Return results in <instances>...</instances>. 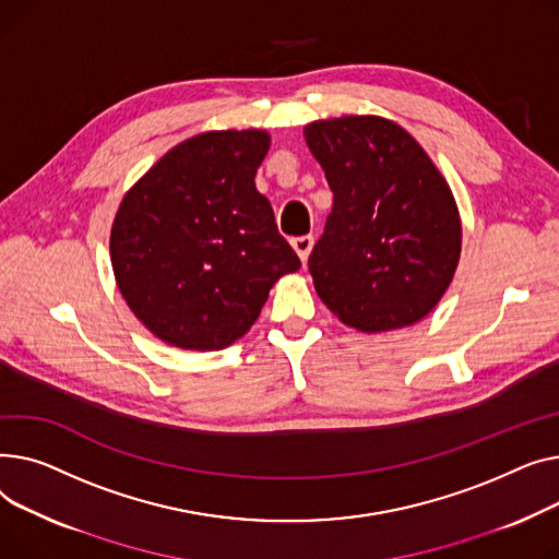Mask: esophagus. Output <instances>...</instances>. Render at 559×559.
<instances>
[{
	"instance_id": "obj_1",
	"label": "esophagus",
	"mask_w": 559,
	"mask_h": 559,
	"mask_svg": "<svg viewBox=\"0 0 559 559\" xmlns=\"http://www.w3.org/2000/svg\"><path fill=\"white\" fill-rule=\"evenodd\" d=\"M290 246H293L295 252H298V257H300L302 261H307V259H309V252H311V248H313V237H311V235L295 237V239L290 241Z\"/></svg>"
}]
</instances>
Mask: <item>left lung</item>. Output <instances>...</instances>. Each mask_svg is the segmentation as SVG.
Here are the masks:
<instances>
[{"label":"left lung","instance_id":"obj_1","mask_svg":"<svg viewBox=\"0 0 559 559\" xmlns=\"http://www.w3.org/2000/svg\"><path fill=\"white\" fill-rule=\"evenodd\" d=\"M305 140L334 193L311 250L320 300L358 332L429 316L461 259V216L431 157L383 117L313 121Z\"/></svg>","mask_w":559,"mask_h":559}]
</instances>
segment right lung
I'll list each match as a JSON object with an SVG mask.
<instances>
[{"label":"right lung","mask_w":559,"mask_h":559,"mask_svg":"<svg viewBox=\"0 0 559 559\" xmlns=\"http://www.w3.org/2000/svg\"><path fill=\"white\" fill-rule=\"evenodd\" d=\"M269 146L266 130H210L162 155L123 195L112 271L159 341L199 352L233 345L273 284L300 269L254 187Z\"/></svg>","instance_id":"1"}]
</instances>
